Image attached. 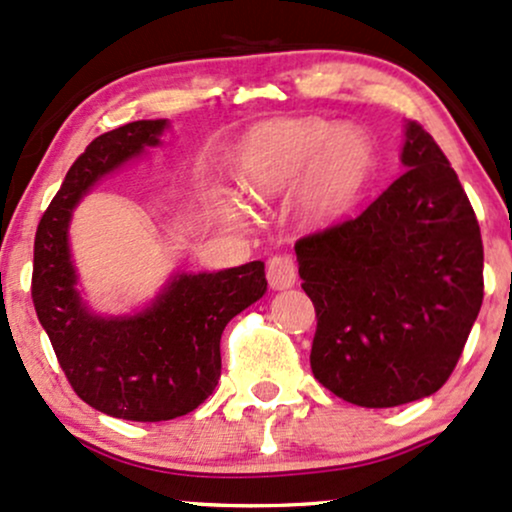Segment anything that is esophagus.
Masks as SVG:
<instances>
[{
	"instance_id": "34e87169",
	"label": "esophagus",
	"mask_w": 512,
	"mask_h": 512,
	"mask_svg": "<svg viewBox=\"0 0 512 512\" xmlns=\"http://www.w3.org/2000/svg\"><path fill=\"white\" fill-rule=\"evenodd\" d=\"M295 276H298V269L288 255H276L267 262V281L274 291H286L295 286Z\"/></svg>"
}]
</instances>
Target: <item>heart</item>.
<instances>
[{
    "label": "heart",
    "instance_id": "heart-1",
    "mask_svg": "<svg viewBox=\"0 0 512 512\" xmlns=\"http://www.w3.org/2000/svg\"><path fill=\"white\" fill-rule=\"evenodd\" d=\"M374 169V140L365 128L305 116L262 126L238 159L240 186L252 200L295 190V217L312 229L343 219L360 200ZM236 209V202L229 200Z\"/></svg>",
    "mask_w": 512,
    "mask_h": 512
}]
</instances>
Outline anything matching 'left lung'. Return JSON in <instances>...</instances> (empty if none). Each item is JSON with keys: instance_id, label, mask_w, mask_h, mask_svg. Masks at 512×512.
Here are the masks:
<instances>
[{"instance_id": "8db88e82", "label": "left lung", "mask_w": 512, "mask_h": 512, "mask_svg": "<svg viewBox=\"0 0 512 512\" xmlns=\"http://www.w3.org/2000/svg\"><path fill=\"white\" fill-rule=\"evenodd\" d=\"M396 178L360 217L295 243L317 310L310 365L360 408L432 396L463 353L484 298V248L458 176L405 121Z\"/></svg>"}]
</instances>
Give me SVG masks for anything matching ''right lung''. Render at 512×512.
Here are the masks:
<instances>
[{"label":"right lung","mask_w":512,"mask_h":512,"mask_svg":"<svg viewBox=\"0 0 512 512\" xmlns=\"http://www.w3.org/2000/svg\"><path fill=\"white\" fill-rule=\"evenodd\" d=\"M169 119L133 121L85 147L35 233L33 303L73 391L90 408L131 422L188 415L221 377V334L267 293L264 262L174 272L150 303L121 315L92 310L73 262L76 207L121 166L162 145Z\"/></svg>","instance_id":"obj_1"}]
</instances>
